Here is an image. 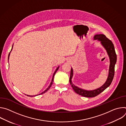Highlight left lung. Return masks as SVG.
I'll list each match as a JSON object with an SVG mask.
<instances>
[{"instance_id": "8db88e82", "label": "left lung", "mask_w": 126, "mask_h": 126, "mask_svg": "<svg viewBox=\"0 0 126 126\" xmlns=\"http://www.w3.org/2000/svg\"><path fill=\"white\" fill-rule=\"evenodd\" d=\"M94 39L95 40H98L101 41V44L106 49L108 53V54L109 56L110 65L109 67V75L106 82L102 86L97 89L94 90L87 91L79 88L78 87L73 85L71 79L73 77V69L71 68L69 80L70 85L73 89L74 91L77 94L85 97H94L104 91L107 87H108L110 85L114 78L115 74V65L117 61V55L115 50L114 44L110 40L107 38L106 36L104 34L96 35L94 36Z\"/></svg>"}]
</instances>
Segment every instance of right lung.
<instances>
[{"label": "right lung", "mask_w": 126, "mask_h": 126, "mask_svg": "<svg viewBox=\"0 0 126 126\" xmlns=\"http://www.w3.org/2000/svg\"><path fill=\"white\" fill-rule=\"evenodd\" d=\"M13 47V46H12ZM12 49H11V50H12ZM10 51V52H11ZM10 53H9V55H8V59H9V55H10ZM58 68H59V67L56 69V71H55V72L54 73V74H53V77H52V81H51V83H50V85H49V86L48 87V88H47V89H46V90H45L44 91V92H43L42 93H41L40 94H43V93H45L46 92H47L48 90L50 89V88L51 87V85H52V84H53V80H54V75H55V73H56V71L58 70ZM39 95H40V94H39ZM38 95H37V96ZM27 96H29V97H33V96H30V95H27ZM35 96H36V95H35Z\"/></svg>", "instance_id": "add662e5"}]
</instances>
